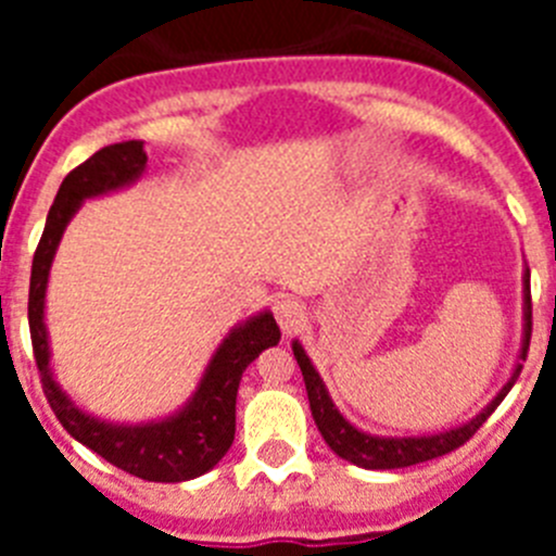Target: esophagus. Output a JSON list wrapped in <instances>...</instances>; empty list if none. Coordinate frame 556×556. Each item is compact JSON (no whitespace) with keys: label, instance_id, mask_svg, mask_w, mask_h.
<instances>
[{"label":"esophagus","instance_id":"1","mask_svg":"<svg viewBox=\"0 0 556 556\" xmlns=\"http://www.w3.org/2000/svg\"><path fill=\"white\" fill-rule=\"evenodd\" d=\"M273 312L283 333L294 331V328L303 323V317H306V306H303L298 298H292V294H281V298L273 303Z\"/></svg>","mask_w":556,"mask_h":556}]
</instances>
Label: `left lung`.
I'll return each mask as SVG.
<instances>
[{"mask_svg":"<svg viewBox=\"0 0 556 556\" xmlns=\"http://www.w3.org/2000/svg\"><path fill=\"white\" fill-rule=\"evenodd\" d=\"M529 339H532V294H529V267L523 269V339H520V353L518 362H515V370L509 376V381L495 392V397L490 401L484 409L476 417H470L468 424L454 426V429L437 431V434H420V437H381L370 434V431H362L348 420L342 412L337 409V404L328 395L326 381L320 378V372L314 370L312 358L303 351L301 339H294L292 351L298 365H301L303 381H306L308 392V406H312V417L317 429H320L323 440L328 443V448L337 456H342L351 465H358L365 470H395V468H409L417 462H429L437 456L451 454L454 448L465 445L470 437L479 431V426L488 420L495 412V406L504 401L509 390H513L515 378L520 376V362H527Z\"/></svg>","mask_w":556,"mask_h":556,"instance_id":"1","label":"left lung"}]
</instances>
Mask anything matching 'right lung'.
I'll list each match as a JSON object with an SVG mask.
<instances>
[{"instance_id":"right-lung-1","label":"right lung","mask_w":556,"mask_h":556,"mask_svg":"<svg viewBox=\"0 0 556 556\" xmlns=\"http://www.w3.org/2000/svg\"><path fill=\"white\" fill-rule=\"evenodd\" d=\"M144 141H122V144H108L97 150L91 159L83 161L63 178L55 203L47 214L36 258H33L27 306L29 337H33L38 372H41L43 395L63 429L75 437L77 443L139 479L189 481L208 473L233 443L236 392H239L242 372L253 358H258V353L278 345L281 339V328L275 326L269 308L230 328L228 337L211 356L198 390L191 392L189 401L178 412L161 420H150V424H111V420L88 415L63 392L49 365L52 351H49L43 308H47L49 269L55 262L63 230L86 200L127 189L144 175Z\"/></svg>"}]
</instances>
